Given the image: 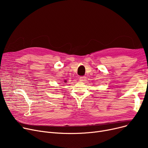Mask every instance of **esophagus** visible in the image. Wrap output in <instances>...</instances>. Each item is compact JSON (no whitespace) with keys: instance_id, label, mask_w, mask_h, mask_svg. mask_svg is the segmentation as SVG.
Returning a JSON list of instances; mask_svg holds the SVG:
<instances>
[{"instance_id":"1","label":"esophagus","mask_w":148,"mask_h":148,"mask_svg":"<svg viewBox=\"0 0 148 148\" xmlns=\"http://www.w3.org/2000/svg\"><path fill=\"white\" fill-rule=\"evenodd\" d=\"M79 80L81 82H84L85 80H86V77H85V76H81V77H80Z\"/></svg>"}]
</instances>
